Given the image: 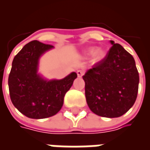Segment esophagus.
Listing matches in <instances>:
<instances>
[{
    "label": "esophagus",
    "instance_id": "1",
    "mask_svg": "<svg viewBox=\"0 0 150 150\" xmlns=\"http://www.w3.org/2000/svg\"><path fill=\"white\" fill-rule=\"evenodd\" d=\"M83 74H84V71L83 70H78L77 71V75H78L79 77H82Z\"/></svg>",
    "mask_w": 150,
    "mask_h": 150
}]
</instances>
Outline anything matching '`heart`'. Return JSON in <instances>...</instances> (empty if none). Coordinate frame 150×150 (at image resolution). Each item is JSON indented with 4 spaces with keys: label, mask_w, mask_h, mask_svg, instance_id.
<instances>
[{
    "label": "heart",
    "mask_w": 150,
    "mask_h": 150,
    "mask_svg": "<svg viewBox=\"0 0 150 150\" xmlns=\"http://www.w3.org/2000/svg\"><path fill=\"white\" fill-rule=\"evenodd\" d=\"M96 52H97V50L96 49V48H92V49H91L90 50H89L88 54H91V55H92V54H95ZM102 57H103V54H102V53H99V54H97V56H96V58H97L98 59H100Z\"/></svg>",
    "instance_id": "1"
}]
</instances>
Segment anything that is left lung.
I'll use <instances>...</instances> for the list:
<instances>
[{
    "label": "left lung",
    "instance_id": "left-lung-1",
    "mask_svg": "<svg viewBox=\"0 0 150 150\" xmlns=\"http://www.w3.org/2000/svg\"><path fill=\"white\" fill-rule=\"evenodd\" d=\"M86 72L85 96L89 108L98 116L119 117L132 107L138 92L139 74L135 60L120 44Z\"/></svg>",
    "mask_w": 150,
    "mask_h": 150
}]
</instances>
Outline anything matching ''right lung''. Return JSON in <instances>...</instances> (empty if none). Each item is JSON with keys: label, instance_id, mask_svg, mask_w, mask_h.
Segmentation results:
<instances>
[{"label": "right lung", "instance_id": "1", "mask_svg": "<svg viewBox=\"0 0 150 150\" xmlns=\"http://www.w3.org/2000/svg\"><path fill=\"white\" fill-rule=\"evenodd\" d=\"M53 47L31 41L13 60L8 80L10 99L14 107L29 118L43 119L57 114L77 78V74L72 72L62 79L48 81L38 74L39 58Z\"/></svg>", "mask_w": 150, "mask_h": 150}]
</instances>
